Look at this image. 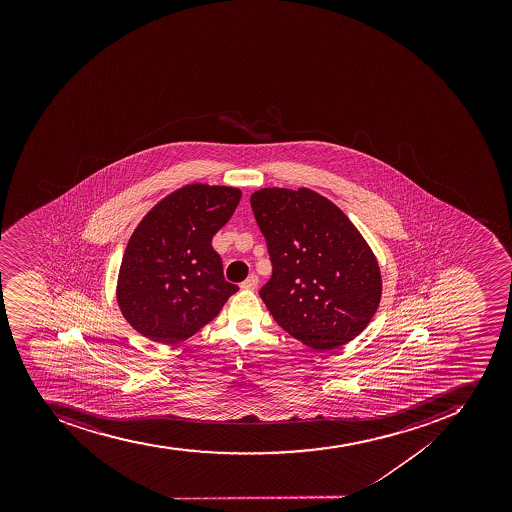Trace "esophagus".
Instances as JSON below:
<instances>
[{
    "mask_svg": "<svg viewBox=\"0 0 512 512\" xmlns=\"http://www.w3.org/2000/svg\"><path fill=\"white\" fill-rule=\"evenodd\" d=\"M257 286H258V276L257 275H250L249 278H247V280L242 281V283H240V288H242V290H247V291H254L255 288H257Z\"/></svg>",
    "mask_w": 512,
    "mask_h": 512,
    "instance_id": "1",
    "label": "esophagus"
}]
</instances>
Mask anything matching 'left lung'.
Returning a JSON list of instances; mask_svg holds the SVG:
<instances>
[{
  "label": "left lung",
  "mask_w": 512,
  "mask_h": 512,
  "mask_svg": "<svg viewBox=\"0 0 512 512\" xmlns=\"http://www.w3.org/2000/svg\"><path fill=\"white\" fill-rule=\"evenodd\" d=\"M250 204L273 267L260 298L278 326L314 350L355 339L381 299L380 265L357 227L309 188H262Z\"/></svg>",
  "instance_id": "left-lung-1"
}]
</instances>
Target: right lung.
<instances>
[{"label":"right lung","mask_w":512,"mask_h":512,"mask_svg":"<svg viewBox=\"0 0 512 512\" xmlns=\"http://www.w3.org/2000/svg\"><path fill=\"white\" fill-rule=\"evenodd\" d=\"M239 188L191 183L139 222L119 268L124 319L159 344H178L218 316L239 286L224 280L214 234L231 219Z\"/></svg>","instance_id":"add662e5"}]
</instances>
